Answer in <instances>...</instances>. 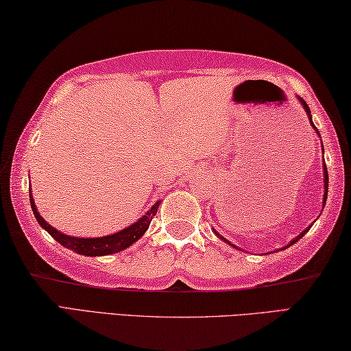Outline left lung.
<instances>
[{"mask_svg": "<svg viewBox=\"0 0 351 351\" xmlns=\"http://www.w3.org/2000/svg\"><path fill=\"white\" fill-rule=\"evenodd\" d=\"M298 100H299V103H300V104H302V108L305 109V112H306V115H308L310 125L313 126V129H315V131H316V134L319 135V137H321V134H319V131H317V128L315 126V123H313V119H311V112H310V108H308V104H306V101L304 100V98H302V97H299V95H298ZM321 143H322V140H321ZM322 152H324V145H322ZM322 168H324V200H322V208H324V206H325V202H327V193H328V172H327V168H325V162H324V165H322ZM310 228H311V225H310V226H306V228H305V230H304L302 232H300V234H299L298 237H294L291 242H288V243L285 245V247H282L280 250H287L288 247H291V245H294V243H296V242L299 241V239H300V237H304V236H305V232H306V231H308ZM214 234H216V236H217L219 239H222V241H223V242H226V243H228V245H231V247H232V248H236V250H239V251H242V248H239V247H236V245H234V243H231L230 241H226V239H225L223 236H220L217 231H214Z\"/></svg>", "mask_w": 351, "mask_h": 351, "instance_id": "left-lung-1", "label": "left lung"}]
</instances>
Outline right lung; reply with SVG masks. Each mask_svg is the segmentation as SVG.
Returning <instances> with one entry per match:
<instances>
[{"label":"right lung","mask_w":351,"mask_h":351,"mask_svg":"<svg viewBox=\"0 0 351 351\" xmlns=\"http://www.w3.org/2000/svg\"><path fill=\"white\" fill-rule=\"evenodd\" d=\"M29 197H30V206H32L34 216L36 219V222L41 225V228H45L49 234H51L58 243L63 245L64 248H69L82 256H90V257L119 253V251H123L128 247H131V245L137 242L138 239L145 234L146 230L149 228L151 220L157 214V208L160 205V200H157L156 204H154L149 210L145 213V216H141L137 222L126 226V228H123L119 232H114V234H108L103 237H73V236H67L64 232L55 230L52 225H49L46 220L41 217L38 210H36L35 202L32 199V193H29Z\"/></svg>","instance_id":"right-lung-1"}]
</instances>
